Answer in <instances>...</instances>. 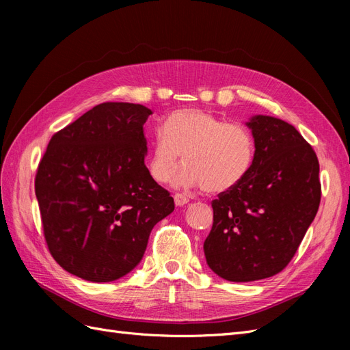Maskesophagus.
I'll return each instance as SVG.
<instances>
[{
    "instance_id": "34e87169",
    "label": "esophagus",
    "mask_w": 350,
    "mask_h": 350,
    "mask_svg": "<svg viewBox=\"0 0 350 350\" xmlns=\"http://www.w3.org/2000/svg\"><path fill=\"white\" fill-rule=\"evenodd\" d=\"M174 200H175V204L179 206V207L185 206V204L188 203V198H187L185 196H183V194H175V196H174Z\"/></svg>"
}]
</instances>
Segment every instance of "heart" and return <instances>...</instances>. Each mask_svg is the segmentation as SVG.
Masks as SVG:
<instances>
[{
	"label": "heart",
	"mask_w": 350,
	"mask_h": 350,
	"mask_svg": "<svg viewBox=\"0 0 350 350\" xmlns=\"http://www.w3.org/2000/svg\"><path fill=\"white\" fill-rule=\"evenodd\" d=\"M254 153L256 144L245 126L228 124L203 109H181L169 115L157 131L147 169L153 181L166 184L183 156L185 166L175 176L174 185L220 194L243 181Z\"/></svg>",
	"instance_id": "heart-1"
}]
</instances>
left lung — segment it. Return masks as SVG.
I'll return each instance as SVG.
<instances>
[{
    "instance_id": "left-lung-1",
    "label": "left lung",
    "mask_w": 350,
    "mask_h": 350,
    "mask_svg": "<svg viewBox=\"0 0 350 350\" xmlns=\"http://www.w3.org/2000/svg\"><path fill=\"white\" fill-rule=\"evenodd\" d=\"M256 153L248 175L213 200L208 267L229 282L271 278L288 266L319 211L320 165L293 125L269 115L245 122Z\"/></svg>"
}]
</instances>
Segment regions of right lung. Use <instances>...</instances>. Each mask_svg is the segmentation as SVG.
I'll use <instances>...</instances> for the list:
<instances>
[{"label":"right lung","mask_w":350,"mask_h":350,"mask_svg":"<svg viewBox=\"0 0 350 350\" xmlns=\"http://www.w3.org/2000/svg\"><path fill=\"white\" fill-rule=\"evenodd\" d=\"M149 115L139 103H100L52 135L39 163L35 193L49 252L80 279L130 273L153 226L175 208L144 165Z\"/></svg>","instance_id":"add662e5"}]
</instances>
